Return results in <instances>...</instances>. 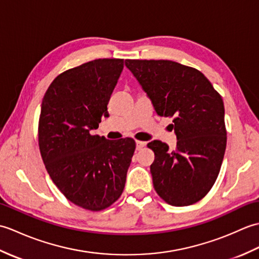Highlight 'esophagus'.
Instances as JSON below:
<instances>
[{"instance_id":"1","label":"esophagus","mask_w":259,"mask_h":259,"mask_svg":"<svg viewBox=\"0 0 259 259\" xmlns=\"http://www.w3.org/2000/svg\"><path fill=\"white\" fill-rule=\"evenodd\" d=\"M145 146H146V142L139 141V140L136 141V148H137V150H141L142 148H144Z\"/></svg>"}]
</instances>
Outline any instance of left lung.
Masks as SVG:
<instances>
[{
	"label": "left lung",
	"instance_id": "1",
	"mask_svg": "<svg viewBox=\"0 0 259 259\" xmlns=\"http://www.w3.org/2000/svg\"><path fill=\"white\" fill-rule=\"evenodd\" d=\"M160 117L172 118L176 149L160 140L150 166L153 187L169 205L189 206L211 189L221 171L227 131L222 96L199 70L169 60H125Z\"/></svg>",
	"mask_w": 259,
	"mask_h": 259
}]
</instances>
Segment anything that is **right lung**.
<instances>
[{"instance_id":"add662e5","label":"right lung","mask_w":259,"mask_h":259,"mask_svg":"<svg viewBox=\"0 0 259 259\" xmlns=\"http://www.w3.org/2000/svg\"><path fill=\"white\" fill-rule=\"evenodd\" d=\"M123 59H97L64 71L41 104L38 147L52 181L68 200L100 211L119 199L136 149L133 138L91 135L117 84Z\"/></svg>"}]
</instances>
